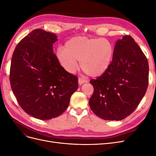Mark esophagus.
<instances>
[{
  "label": "esophagus",
  "instance_id": "esophagus-1",
  "mask_svg": "<svg viewBox=\"0 0 156 156\" xmlns=\"http://www.w3.org/2000/svg\"><path fill=\"white\" fill-rule=\"evenodd\" d=\"M78 81H79V84H80V85H81L82 84H83V83H87V80L84 79H83V78H81V77H79V79H78Z\"/></svg>",
  "mask_w": 156,
  "mask_h": 156
}]
</instances>
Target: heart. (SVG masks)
Instances as JSON below:
<instances>
[{
	"instance_id": "1",
	"label": "heart",
	"mask_w": 156,
	"mask_h": 156,
	"mask_svg": "<svg viewBox=\"0 0 156 156\" xmlns=\"http://www.w3.org/2000/svg\"><path fill=\"white\" fill-rule=\"evenodd\" d=\"M113 54V45L106 38L77 36L66 42L64 48L56 50V58L60 66L69 73L76 72L78 60L84 72L98 77L110 67Z\"/></svg>"
}]
</instances>
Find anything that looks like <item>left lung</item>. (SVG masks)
Returning <instances> with one entry per match:
<instances>
[{"instance_id":"1","label":"left lung","mask_w":156,"mask_h":156,"mask_svg":"<svg viewBox=\"0 0 156 156\" xmlns=\"http://www.w3.org/2000/svg\"><path fill=\"white\" fill-rule=\"evenodd\" d=\"M147 58L130 36L116 42L110 67L90 80L94 93L89 105L106 120H121L131 115L144 97L148 85Z\"/></svg>"}]
</instances>
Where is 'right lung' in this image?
<instances>
[{"instance_id":"obj_1","label":"right lung","mask_w":156,"mask_h":156,"mask_svg":"<svg viewBox=\"0 0 156 156\" xmlns=\"http://www.w3.org/2000/svg\"><path fill=\"white\" fill-rule=\"evenodd\" d=\"M58 40L53 33L32 30L12 55L10 81L21 107L40 120L57 117L68 108L78 88V79L60 66L53 53Z\"/></svg>"}]
</instances>
